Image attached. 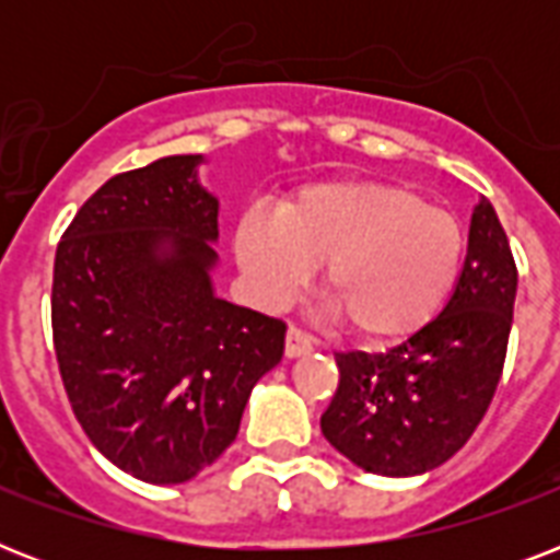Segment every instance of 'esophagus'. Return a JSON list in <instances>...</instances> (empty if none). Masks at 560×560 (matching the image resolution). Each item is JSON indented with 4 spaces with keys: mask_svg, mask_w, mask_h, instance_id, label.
Here are the masks:
<instances>
[{
    "mask_svg": "<svg viewBox=\"0 0 560 560\" xmlns=\"http://www.w3.org/2000/svg\"><path fill=\"white\" fill-rule=\"evenodd\" d=\"M311 351H314V340H311L307 334L299 331V328H290L288 342H284V354H288L290 360H296V358H305V354H311Z\"/></svg>",
    "mask_w": 560,
    "mask_h": 560,
    "instance_id": "esophagus-1",
    "label": "esophagus"
}]
</instances>
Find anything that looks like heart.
I'll list each match as a JSON object with an SVG mask.
<instances>
[{"instance_id": "obj_1", "label": "heart", "mask_w": 560, "mask_h": 560, "mask_svg": "<svg viewBox=\"0 0 560 560\" xmlns=\"http://www.w3.org/2000/svg\"><path fill=\"white\" fill-rule=\"evenodd\" d=\"M459 220L395 183H311L276 206L246 211L235 261L264 305H281L323 264V290L360 337L416 331L444 305L462 270Z\"/></svg>"}]
</instances>
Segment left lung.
I'll use <instances>...</instances> for the list:
<instances>
[{"mask_svg":"<svg viewBox=\"0 0 560 560\" xmlns=\"http://www.w3.org/2000/svg\"><path fill=\"white\" fill-rule=\"evenodd\" d=\"M517 267L494 206L470 211L468 255L439 316L377 354H337L323 435L377 477H418L468 442L503 374Z\"/></svg>","mask_w":560,"mask_h":560,"instance_id":"obj_1","label":"left lung"}]
</instances>
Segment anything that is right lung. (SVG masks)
<instances>
[{
	"label": "right lung",
	"mask_w": 560,
	"mask_h": 560,
	"mask_svg": "<svg viewBox=\"0 0 560 560\" xmlns=\"http://www.w3.org/2000/svg\"><path fill=\"white\" fill-rule=\"evenodd\" d=\"M202 153L107 179L55 255L51 328L66 395L116 468L179 486L235 442L284 323L214 290L220 200Z\"/></svg>",
	"instance_id": "add662e5"
}]
</instances>
